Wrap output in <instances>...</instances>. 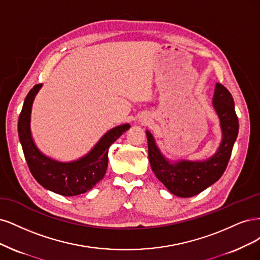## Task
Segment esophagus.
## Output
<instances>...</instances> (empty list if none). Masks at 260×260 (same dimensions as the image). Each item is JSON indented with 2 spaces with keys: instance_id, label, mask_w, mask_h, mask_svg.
<instances>
[{
  "instance_id": "obj_1",
  "label": "esophagus",
  "mask_w": 260,
  "mask_h": 260,
  "mask_svg": "<svg viewBox=\"0 0 260 260\" xmlns=\"http://www.w3.org/2000/svg\"><path fill=\"white\" fill-rule=\"evenodd\" d=\"M140 122H141V124H148L150 121H151V119L149 118V116H141L140 118V120H139Z\"/></svg>"
}]
</instances>
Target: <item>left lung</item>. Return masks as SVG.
<instances>
[{"label":"left lung","instance_id":"1","mask_svg":"<svg viewBox=\"0 0 260 260\" xmlns=\"http://www.w3.org/2000/svg\"><path fill=\"white\" fill-rule=\"evenodd\" d=\"M212 106L219 119L222 138L216 152L206 160H170L161 152L152 134L146 131L151 169L174 196L190 198L199 194L218 180L228 165L238 137L239 120L230 91L220 83L215 85Z\"/></svg>","mask_w":260,"mask_h":260}]
</instances>
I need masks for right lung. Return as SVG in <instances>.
Returning <instances> with one entry per match:
<instances>
[{
  "instance_id": "add662e5",
  "label": "right lung",
  "mask_w": 260,
  "mask_h": 260,
  "mask_svg": "<svg viewBox=\"0 0 260 260\" xmlns=\"http://www.w3.org/2000/svg\"><path fill=\"white\" fill-rule=\"evenodd\" d=\"M42 84L33 87L24 99L18 120V136L29 170L42 187L57 194L73 197L85 193L104 178L108 167V150L124 132L128 123L118 125L100 138L90 151L70 162L57 161L37 147L31 134L32 105Z\"/></svg>"
}]
</instances>
